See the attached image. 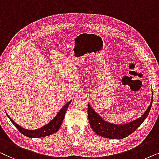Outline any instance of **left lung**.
<instances>
[{
	"mask_svg": "<svg viewBox=\"0 0 159 159\" xmlns=\"http://www.w3.org/2000/svg\"><path fill=\"white\" fill-rule=\"evenodd\" d=\"M153 103V92L152 99L148 107L140 118L133 120L129 123L124 125H115L109 123L103 120L99 115L93 110L90 104H88V117L91 128L98 135L109 139H122L130 135L143 123L148 115Z\"/></svg>",
	"mask_w": 159,
	"mask_h": 159,
	"instance_id": "8db88e82",
	"label": "left lung"
}]
</instances>
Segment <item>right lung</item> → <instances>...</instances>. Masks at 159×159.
Segmentation results:
<instances>
[{
  "instance_id": "1",
  "label": "right lung",
  "mask_w": 159,
  "mask_h": 159,
  "mask_svg": "<svg viewBox=\"0 0 159 159\" xmlns=\"http://www.w3.org/2000/svg\"><path fill=\"white\" fill-rule=\"evenodd\" d=\"M70 102H71V100L70 101H69L67 104H65L64 106L62 107V109H60L59 112L57 113V115L54 117V119L51 120L49 123L37 129H27L23 128V127H21V126H19V125L16 123L11 118L8 116V114L6 112V115H7V117L10 119L11 122L13 123V125H14V126L19 129L20 133L23 134L24 135H25L28 138L45 137V136L52 135L53 133H56V132L58 130V129L60 128V126H61L62 122L63 121L65 115H66V110L67 109H68L69 104H70Z\"/></svg>"
}]
</instances>
